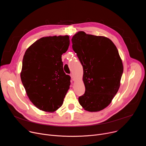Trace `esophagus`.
Instances as JSON below:
<instances>
[{
  "mask_svg": "<svg viewBox=\"0 0 146 146\" xmlns=\"http://www.w3.org/2000/svg\"><path fill=\"white\" fill-rule=\"evenodd\" d=\"M70 77H71L72 80L74 81V75L73 74H70Z\"/></svg>",
  "mask_w": 146,
  "mask_h": 146,
  "instance_id": "esophagus-1",
  "label": "esophagus"
}]
</instances>
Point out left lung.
Here are the masks:
<instances>
[{"label": "left lung", "instance_id": "left-lung-1", "mask_svg": "<svg viewBox=\"0 0 146 146\" xmlns=\"http://www.w3.org/2000/svg\"><path fill=\"white\" fill-rule=\"evenodd\" d=\"M72 47L83 67L85 94L78 98L86 111L97 112L107 108L117 93L123 67L113 41L102 36L77 32Z\"/></svg>", "mask_w": 146, "mask_h": 146}]
</instances>
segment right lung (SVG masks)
I'll return each mask as SVG.
<instances>
[{
    "label": "right lung",
    "instance_id": "right-lung-1",
    "mask_svg": "<svg viewBox=\"0 0 146 146\" xmlns=\"http://www.w3.org/2000/svg\"><path fill=\"white\" fill-rule=\"evenodd\" d=\"M69 44L68 35L43 37L25 52L21 79L30 100L40 110L52 113L63 104L70 77L64 71L61 58Z\"/></svg>",
    "mask_w": 146,
    "mask_h": 146
}]
</instances>
